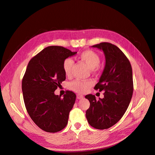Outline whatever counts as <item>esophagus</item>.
<instances>
[{
  "label": "esophagus",
  "mask_w": 155,
  "mask_h": 155,
  "mask_svg": "<svg viewBox=\"0 0 155 155\" xmlns=\"http://www.w3.org/2000/svg\"><path fill=\"white\" fill-rule=\"evenodd\" d=\"M84 97H83V96H82V95H80V94H77V98L78 100H81V99H83Z\"/></svg>",
  "instance_id": "34e87169"
}]
</instances>
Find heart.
Segmentation results:
<instances>
[{
    "label": "heart",
    "instance_id": "obj_1",
    "mask_svg": "<svg viewBox=\"0 0 155 155\" xmlns=\"http://www.w3.org/2000/svg\"><path fill=\"white\" fill-rule=\"evenodd\" d=\"M80 58L83 61L85 62L89 67V68L92 70V71L97 68L100 64V57L97 53L92 50H85L79 55ZM73 60L67 58L65 59L63 63V69L64 74L67 76H70L71 74L72 67L73 65ZM92 83L91 81H82L79 80H75L70 83L69 88L72 91L78 93H84L87 92L89 88L92 86Z\"/></svg>",
    "mask_w": 155,
    "mask_h": 155
}]
</instances>
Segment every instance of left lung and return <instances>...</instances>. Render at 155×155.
<instances>
[{"label": "left lung", "instance_id": "1", "mask_svg": "<svg viewBox=\"0 0 155 155\" xmlns=\"http://www.w3.org/2000/svg\"><path fill=\"white\" fill-rule=\"evenodd\" d=\"M104 51L105 64L94 87L104 91V97L96 100L92 94L85 96L90 101L86 111L88 124L97 129H106L122 118L129 107L133 92V70L129 59L118 47L109 43L92 46Z\"/></svg>", "mask_w": 155, "mask_h": 155}]
</instances>
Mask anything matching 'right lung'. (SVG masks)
<instances>
[{"mask_svg": "<svg viewBox=\"0 0 155 155\" xmlns=\"http://www.w3.org/2000/svg\"><path fill=\"white\" fill-rule=\"evenodd\" d=\"M76 54L62 46H48L27 66L22 81L25 107L34 122L46 132L57 133L68 124L76 95L67 91L61 97L54 91L66 79L63 61Z\"/></svg>", "mask_w": 155, "mask_h": 155, "instance_id": "add662e5", "label": "right lung"}]
</instances>
